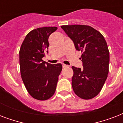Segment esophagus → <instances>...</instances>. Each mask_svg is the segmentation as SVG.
<instances>
[{"label":"esophagus","mask_w":123,"mask_h":123,"mask_svg":"<svg viewBox=\"0 0 123 123\" xmlns=\"http://www.w3.org/2000/svg\"><path fill=\"white\" fill-rule=\"evenodd\" d=\"M68 67H69V66L66 65V64H62V68H66Z\"/></svg>","instance_id":"obj_1"}]
</instances>
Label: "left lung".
Returning <instances> with one entry per match:
<instances>
[{
	"instance_id": "8db88e82",
	"label": "left lung",
	"mask_w": 123,
	"mask_h": 123,
	"mask_svg": "<svg viewBox=\"0 0 123 123\" xmlns=\"http://www.w3.org/2000/svg\"><path fill=\"white\" fill-rule=\"evenodd\" d=\"M61 28L82 52L83 68L72 66V87L79 97L89 99L101 91L109 73V51L105 38L91 26L62 25Z\"/></svg>"
}]
</instances>
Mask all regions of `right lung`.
<instances>
[{"instance_id":"obj_1","label":"right lung","mask_w":123,"mask_h":123,"mask_svg":"<svg viewBox=\"0 0 123 123\" xmlns=\"http://www.w3.org/2000/svg\"><path fill=\"white\" fill-rule=\"evenodd\" d=\"M57 29L56 27H44L27 34L20 48V66L22 80L32 97L46 100L55 91L61 64H52L43 61L48 53V37Z\"/></svg>"}]
</instances>
